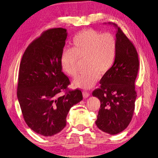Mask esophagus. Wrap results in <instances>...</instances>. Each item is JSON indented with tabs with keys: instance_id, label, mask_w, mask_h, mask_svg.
I'll use <instances>...</instances> for the list:
<instances>
[{
	"instance_id": "esophagus-1",
	"label": "esophagus",
	"mask_w": 158,
	"mask_h": 158,
	"mask_svg": "<svg viewBox=\"0 0 158 158\" xmlns=\"http://www.w3.org/2000/svg\"><path fill=\"white\" fill-rule=\"evenodd\" d=\"M83 95L84 98H88V97L89 96L90 94H89V91H87L86 90H84L83 91Z\"/></svg>"
}]
</instances>
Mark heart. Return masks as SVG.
I'll use <instances>...</instances> for the list:
<instances>
[{"mask_svg":"<svg viewBox=\"0 0 158 158\" xmlns=\"http://www.w3.org/2000/svg\"><path fill=\"white\" fill-rule=\"evenodd\" d=\"M71 44V48H64L62 51L60 63L67 73L75 76L79 59H84L85 69L75 79L77 87L90 88L95 85L100 74L107 73L115 63L118 40L111 33L85 29L73 36Z\"/></svg>","mask_w":158,"mask_h":158,"instance_id":"1","label":"heart"}]
</instances>
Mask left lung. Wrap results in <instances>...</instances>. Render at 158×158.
I'll return each instance as SVG.
<instances>
[{"mask_svg": "<svg viewBox=\"0 0 158 158\" xmlns=\"http://www.w3.org/2000/svg\"><path fill=\"white\" fill-rule=\"evenodd\" d=\"M116 39L118 53L115 63L101 79L99 88L93 91V96L101 102L95 123L101 130L111 135L123 131L131 122L137 98L135 81L139 67L135 47L120 27H118Z\"/></svg>", "mask_w": 158, "mask_h": 158, "instance_id": "left-lung-1", "label": "left lung"}]
</instances>
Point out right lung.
Returning a JSON list of instances; mask_svg holds the SVG:
<instances>
[{"mask_svg": "<svg viewBox=\"0 0 158 158\" xmlns=\"http://www.w3.org/2000/svg\"><path fill=\"white\" fill-rule=\"evenodd\" d=\"M67 30L53 28L33 40L24 52L19 67L17 98L24 120L32 130L52 136L66 126L71 107L83 99L79 89L62 71L60 55Z\"/></svg>", "mask_w": 158, "mask_h": 158, "instance_id": "1", "label": "right lung"}]
</instances>
